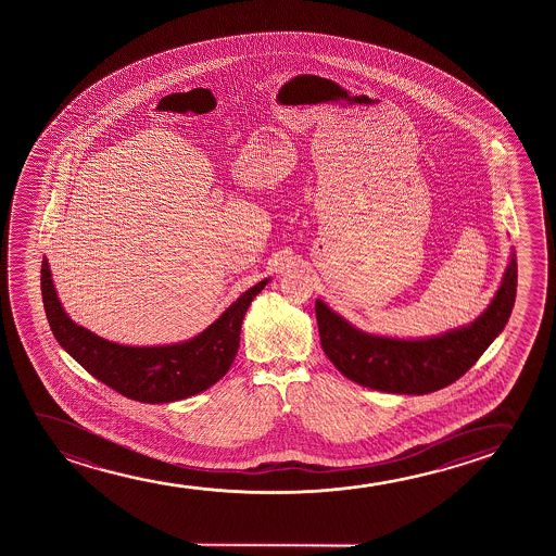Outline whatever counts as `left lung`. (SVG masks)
Segmentation results:
<instances>
[{"label": "left lung", "mask_w": 556, "mask_h": 556, "mask_svg": "<svg viewBox=\"0 0 556 556\" xmlns=\"http://www.w3.org/2000/svg\"><path fill=\"white\" fill-rule=\"evenodd\" d=\"M517 298V254L509 264L492 302L471 325L444 334L404 340L368 334L315 302L320 345L340 372L363 388L399 395H426L446 388L471 368L488 345L502 334Z\"/></svg>", "instance_id": "left-lung-1"}]
</instances>
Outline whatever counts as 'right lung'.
<instances>
[{"mask_svg":"<svg viewBox=\"0 0 556 556\" xmlns=\"http://www.w3.org/2000/svg\"><path fill=\"white\" fill-rule=\"evenodd\" d=\"M269 277L244 290L213 325L186 342L123 345L79 327L64 312L49 262L41 264V296L49 327L62 350L108 388L148 404L173 403L214 386L236 358L244 313Z\"/></svg>","mask_w":556,"mask_h":556,"instance_id":"obj_1","label":"right lung"}]
</instances>
